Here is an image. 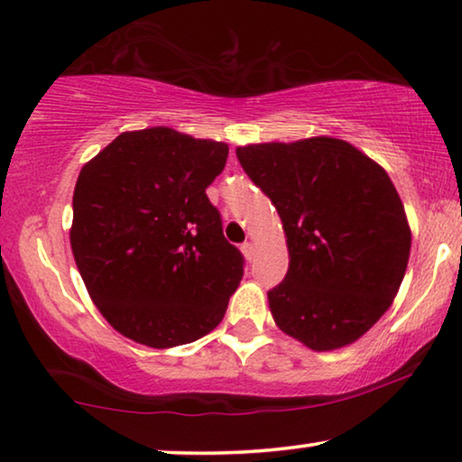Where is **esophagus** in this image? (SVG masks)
Here are the masks:
<instances>
[{
  "label": "esophagus",
  "instance_id": "esophagus-1",
  "mask_svg": "<svg viewBox=\"0 0 462 462\" xmlns=\"http://www.w3.org/2000/svg\"><path fill=\"white\" fill-rule=\"evenodd\" d=\"M240 251L245 253V257L249 259V261L254 257V246H253V243H243V246H240Z\"/></svg>",
  "mask_w": 462,
  "mask_h": 462
}]
</instances>
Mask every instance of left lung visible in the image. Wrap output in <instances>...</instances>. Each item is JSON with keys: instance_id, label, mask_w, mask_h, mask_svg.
<instances>
[{"instance_id": "obj_1", "label": "left lung", "mask_w": 462, "mask_h": 462, "mask_svg": "<svg viewBox=\"0 0 462 462\" xmlns=\"http://www.w3.org/2000/svg\"><path fill=\"white\" fill-rule=\"evenodd\" d=\"M286 232V278L267 292L282 332L313 350L359 340L404 278L411 228L382 165L332 136L236 149Z\"/></svg>"}]
</instances>
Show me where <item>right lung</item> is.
Segmentation results:
<instances>
[{"instance_id":"1","label":"right lung","mask_w":462,"mask_h":462,"mask_svg":"<svg viewBox=\"0 0 462 462\" xmlns=\"http://www.w3.org/2000/svg\"><path fill=\"white\" fill-rule=\"evenodd\" d=\"M228 144L155 126L122 133L80 170L70 245L109 326L151 348L209 334L224 319L245 257L224 238L205 189Z\"/></svg>"}]
</instances>
